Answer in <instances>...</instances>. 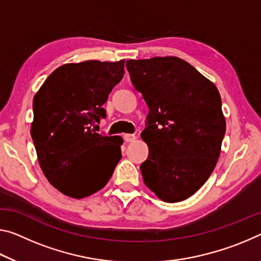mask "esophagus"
<instances>
[{
  "label": "esophagus",
  "mask_w": 261,
  "mask_h": 261,
  "mask_svg": "<svg viewBox=\"0 0 261 261\" xmlns=\"http://www.w3.org/2000/svg\"><path fill=\"white\" fill-rule=\"evenodd\" d=\"M123 138H124V140H125L126 143H130V142H134V140H136V136L135 135H131V134H126V135H124L123 136Z\"/></svg>",
  "instance_id": "34e87169"
}]
</instances>
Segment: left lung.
I'll return each mask as SVG.
<instances>
[{
	"instance_id": "obj_1",
	"label": "left lung",
	"mask_w": 261,
	"mask_h": 261,
	"mask_svg": "<svg viewBox=\"0 0 261 261\" xmlns=\"http://www.w3.org/2000/svg\"><path fill=\"white\" fill-rule=\"evenodd\" d=\"M136 90L148 107L140 137L148 156L144 182L168 203L195 194L212 175L225 135L222 100L212 81L180 58L127 60Z\"/></svg>"
}]
</instances>
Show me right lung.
<instances>
[{"mask_svg": "<svg viewBox=\"0 0 261 261\" xmlns=\"http://www.w3.org/2000/svg\"><path fill=\"white\" fill-rule=\"evenodd\" d=\"M124 75V60L66 64L51 73L34 97V140L41 171L65 195L82 198L108 184L122 158V137L92 126Z\"/></svg>", "mask_w": 261, "mask_h": 261, "instance_id": "add662e5", "label": "right lung"}]
</instances>
